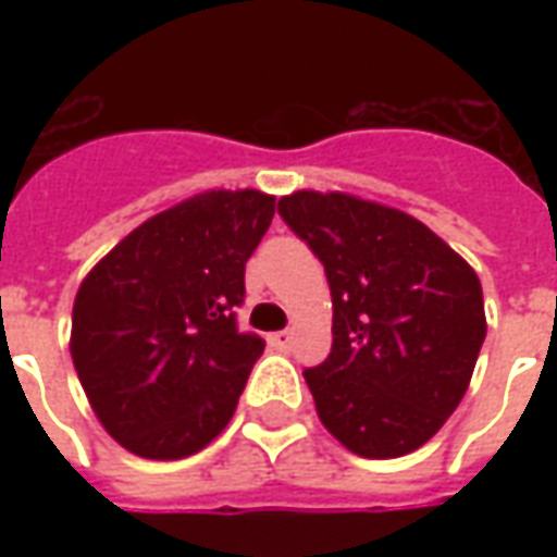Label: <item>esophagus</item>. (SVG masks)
Returning <instances> with one entry per match:
<instances>
[{
  "label": "esophagus",
  "mask_w": 557,
  "mask_h": 557,
  "mask_svg": "<svg viewBox=\"0 0 557 557\" xmlns=\"http://www.w3.org/2000/svg\"><path fill=\"white\" fill-rule=\"evenodd\" d=\"M292 339H295V334H292V331H277V334H271V337H268V343H271L274 349L286 351L292 346Z\"/></svg>",
  "instance_id": "34e87169"
}]
</instances>
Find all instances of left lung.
<instances>
[{
    "instance_id": "1",
    "label": "left lung",
    "mask_w": 557,
    "mask_h": 557,
    "mask_svg": "<svg viewBox=\"0 0 557 557\" xmlns=\"http://www.w3.org/2000/svg\"><path fill=\"white\" fill-rule=\"evenodd\" d=\"M277 208L331 286L334 346L304 373L322 426L363 459L418 450L466 397L486 337L474 268L426 223L363 196L295 190Z\"/></svg>"
}]
</instances>
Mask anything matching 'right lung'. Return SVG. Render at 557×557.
<instances>
[{
    "label": "right lung",
    "mask_w": 557,
    "mask_h": 557,
    "mask_svg": "<svg viewBox=\"0 0 557 557\" xmlns=\"http://www.w3.org/2000/svg\"><path fill=\"white\" fill-rule=\"evenodd\" d=\"M277 196L206 190L127 232L83 277L71 358L91 411L143 459H184L226 430L265 343L235 327L244 265Z\"/></svg>",
    "instance_id": "1"
}]
</instances>
